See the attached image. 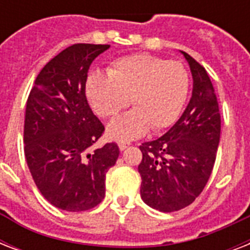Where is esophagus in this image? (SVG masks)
Masks as SVG:
<instances>
[{
	"mask_svg": "<svg viewBox=\"0 0 250 250\" xmlns=\"http://www.w3.org/2000/svg\"><path fill=\"white\" fill-rule=\"evenodd\" d=\"M129 145H131L129 141H127V143H125V141H122V143H119V149H121V150H125V149L128 148Z\"/></svg>",
	"mask_w": 250,
	"mask_h": 250,
	"instance_id": "esophagus-1",
	"label": "esophagus"
}]
</instances>
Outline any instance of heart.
Wrapping results in <instances>:
<instances>
[{
  "instance_id": "b5f03b06",
  "label": "heart",
  "mask_w": 250,
  "mask_h": 250,
  "mask_svg": "<svg viewBox=\"0 0 250 250\" xmlns=\"http://www.w3.org/2000/svg\"><path fill=\"white\" fill-rule=\"evenodd\" d=\"M189 90V75L178 61L139 53L113 61L107 74L92 72L85 82V96L98 117L114 118L133 109L107 125V136L127 141L143 136L152 127L161 131L178 119Z\"/></svg>"
}]
</instances>
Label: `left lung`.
Instances as JSON below:
<instances>
[{"label":"left lung","instance_id":"1","mask_svg":"<svg viewBox=\"0 0 250 250\" xmlns=\"http://www.w3.org/2000/svg\"><path fill=\"white\" fill-rule=\"evenodd\" d=\"M190 67L189 104L164 136L140 145V194L164 213L184 209L200 196L213 171L221 137V114L208 72L182 52Z\"/></svg>","mask_w":250,"mask_h":250}]
</instances>
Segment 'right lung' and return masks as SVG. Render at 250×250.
I'll return each mask as SVG.
<instances>
[{"instance_id": "right-lung-1", "label": "right lung", "mask_w": 250, "mask_h": 250, "mask_svg": "<svg viewBox=\"0 0 250 250\" xmlns=\"http://www.w3.org/2000/svg\"><path fill=\"white\" fill-rule=\"evenodd\" d=\"M110 45L74 44L45 64L29 92L24 154L33 182L53 206L84 211L105 197L106 172L119 148L107 143L89 152L105 127L85 96L88 70Z\"/></svg>"}]
</instances>
